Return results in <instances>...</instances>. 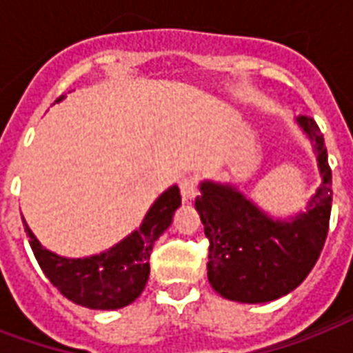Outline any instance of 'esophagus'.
Instances as JSON below:
<instances>
[{
    "instance_id": "34e87169",
    "label": "esophagus",
    "mask_w": 353,
    "mask_h": 353,
    "mask_svg": "<svg viewBox=\"0 0 353 353\" xmlns=\"http://www.w3.org/2000/svg\"><path fill=\"white\" fill-rule=\"evenodd\" d=\"M180 195L184 201H191L196 195V180L193 176H185L180 180Z\"/></svg>"
}]
</instances>
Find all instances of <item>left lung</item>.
<instances>
[{
    "label": "left lung",
    "instance_id": "left-lung-1",
    "mask_svg": "<svg viewBox=\"0 0 353 353\" xmlns=\"http://www.w3.org/2000/svg\"><path fill=\"white\" fill-rule=\"evenodd\" d=\"M296 125L311 141L322 182L304 210L274 217L237 185L202 180L195 208L208 248V281L223 299L263 304L291 293L305 280L321 256L332 214V169L324 136L313 117Z\"/></svg>",
    "mask_w": 353,
    "mask_h": 353
}]
</instances>
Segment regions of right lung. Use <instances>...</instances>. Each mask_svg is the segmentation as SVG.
I'll list each match as a JSON object with an SVG mask.
<instances>
[{
  "instance_id": "obj_1",
  "label": "right lung",
  "mask_w": 353,
  "mask_h": 353,
  "mask_svg": "<svg viewBox=\"0 0 353 353\" xmlns=\"http://www.w3.org/2000/svg\"><path fill=\"white\" fill-rule=\"evenodd\" d=\"M60 95L54 103H60ZM182 204L179 185L163 191L152 202L141 225L127 237L99 254L84 258H65L51 252L38 241L23 219L34 258L43 274L65 299L90 310H121L143 293L149 280V258L152 247L173 223L174 212Z\"/></svg>"
}]
</instances>
